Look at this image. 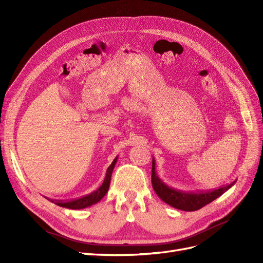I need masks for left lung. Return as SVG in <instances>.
I'll return each mask as SVG.
<instances>
[{
	"label": "left lung",
	"instance_id": "obj_1",
	"mask_svg": "<svg viewBox=\"0 0 263 263\" xmlns=\"http://www.w3.org/2000/svg\"><path fill=\"white\" fill-rule=\"evenodd\" d=\"M151 183L155 190L156 194L161 198V200L172 208L185 211V212H193L202 209L203 206L210 204L214 200H216L218 196L224 194L227 190L232 187L236 181L232 182L230 184L222 186L213 191H206V192H198V193H187L181 192L172 187H169L166 184L159 179L156 172V162L153 159V170H151Z\"/></svg>",
	"mask_w": 263,
	"mask_h": 263
}]
</instances>
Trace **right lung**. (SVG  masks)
Returning a JSON list of instances; mask_svg holds the SVG:
<instances>
[{"mask_svg":"<svg viewBox=\"0 0 263 263\" xmlns=\"http://www.w3.org/2000/svg\"><path fill=\"white\" fill-rule=\"evenodd\" d=\"M117 158L118 157H116L114 159L113 162L110 163V165L107 168L104 181H103V183L100 185L99 189L93 191L92 193L84 195L80 198H76V200L68 201V202H55V204L61 206V208H66V209H70V210H82L85 208H89V206H91V205L99 203L107 193L108 187H109V183H110V177H112L114 166L117 162Z\"/></svg>","mask_w":263,"mask_h":263,"instance_id":"add662e5","label":"right lung"}]
</instances>
